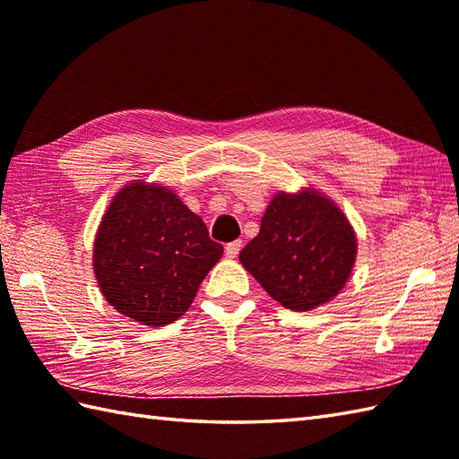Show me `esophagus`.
I'll return each mask as SVG.
<instances>
[{"mask_svg": "<svg viewBox=\"0 0 459 459\" xmlns=\"http://www.w3.org/2000/svg\"><path fill=\"white\" fill-rule=\"evenodd\" d=\"M240 248H242V240H232L227 247H224V255H227V258H237Z\"/></svg>", "mask_w": 459, "mask_h": 459, "instance_id": "obj_1", "label": "esophagus"}]
</instances>
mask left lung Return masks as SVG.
I'll return each mask as SVG.
<instances>
[{
  "instance_id": "8db88e82",
  "label": "left lung",
  "mask_w": 459,
  "mask_h": 459,
  "mask_svg": "<svg viewBox=\"0 0 459 459\" xmlns=\"http://www.w3.org/2000/svg\"><path fill=\"white\" fill-rule=\"evenodd\" d=\"M238 258L278 304L307 311L343 290L357 237L337 204L316 189L278 193Z\"/></svg>"
}]
</instances>
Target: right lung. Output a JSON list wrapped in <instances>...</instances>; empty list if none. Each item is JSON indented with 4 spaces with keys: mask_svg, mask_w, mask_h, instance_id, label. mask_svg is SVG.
Listing matches in <instances>:
<instances>
[{
    "mask_svg": "<svg viewBox=\"0 0 459 459\" xmlns=\"http://www.w3.org/2000/svg\"><path fill=\"white\" fill-rule=\"evenodd\" d=\"M222 256L201 217L171 189L134 181L108 204L94 240L106 301L143 325L173 324Z\"/></svg>",
    "mask_w": 459,
    "mask_h": 459,
    "instance_id": "add662e5",
    "label": "right lung"
}]
</instances>
